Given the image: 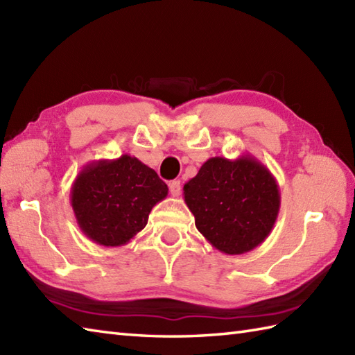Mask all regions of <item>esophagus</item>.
Returning <instances> with one entry per match:
<instances>
[{"label":"esophagus","mask_w":355,"mask_h":355,"mask_svg":"<svg viewBox=\"0 0 355 355\" xmlns=\"http://www.w3.org/2000/svg\"><path fill=\"white\" fill-rule=\"evenodd\" d=\"M169 192L172 197H178L180 193H182V184H180V182H177V180H173V182L169 183Z\"/></svg>","instance_id":"esophagus-1"}]
</instances>
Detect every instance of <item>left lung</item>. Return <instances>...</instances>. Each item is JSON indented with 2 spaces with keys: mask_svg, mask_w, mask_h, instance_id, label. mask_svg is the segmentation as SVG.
I'll return each mask as SVG.
<instances>
[{
  "mask_svg": "<svg viewBox=\"0 0 355 355\" xmlns=\"http://www.w3.org/2000/svg\"><path fill=\"white\" fill-rule=\"evenodd\" d=\"M195 225L216 250L243 254L262 244L275 227L281 193L258 158L212 157L183 187Z\"/></svg>",
  "mask_w": 355,
  "mask_h": 355,
  "instance_id": "left-lung-1",
  "label": "left lung"
}]
</instances>
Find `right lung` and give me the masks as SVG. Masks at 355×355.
I'll return each mask as SVG.
<instances>
[{
    "instance_id": "1",
    "label": "right lung",
    "mask_w": 355,
    "mask_h": 355,
    "mask_svg": "<svg viewBox=\"0 0 355 355\" xmlns=\"http://www.w3.org/2000/svg\"><path fill=\"white\" fill-rule=\"evenodd\" d=\"M168 197L157 172L128 154L87 163L74 178L70 202L82 233L103 247L130 243L150 210Z\"/></svg>"
}]
</instances>
